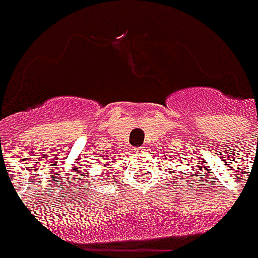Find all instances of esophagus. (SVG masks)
<instances>
[{
    "label": "esophagus",
    "mask_w": 258,
    "mask_h": 258,
    "mask_svg": "<svg viewBox=\"0 0 258 258\" xmlns=\"http://www.w3.org/2000/svg\"><path fill=\"white\" fill-rule=\"evenodd\" d=\"M134 151H136V152H144V149H142V148H138V149H134Z\"/></svg>",
    "instance_id": "1"
}]
</instances>
